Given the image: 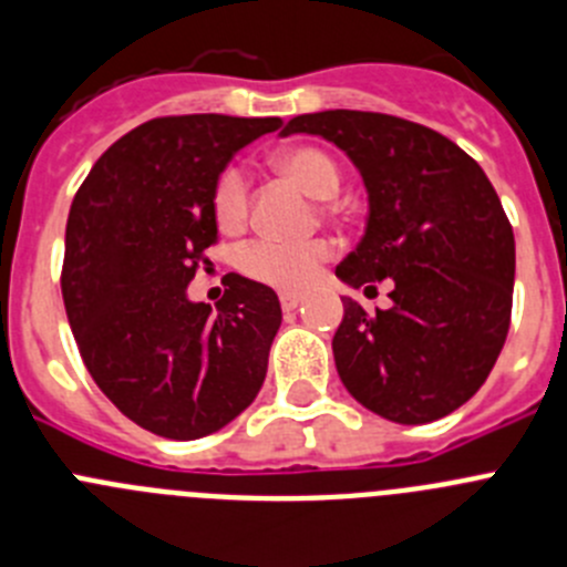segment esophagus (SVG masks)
I'll list each match as a JSON object with an SVG mask.
<instances>
[{"mask_svg": "<svg viewBox=\"0 0 567 567\" xmlns=\"http://www.w3.org/2000/svg\"><path fill=\"white\" fill-rule=\"evenodd\" d=\"M301 299H305V296L293 293V290H282V293H279V305H282V310H296L301 305Z\"/></svg>", "mask_w": 567, "mask_h": 567, "instance_id": "34e87169", "label": "esophagus"}]
</instances>
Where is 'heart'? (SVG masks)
<instances>
[{
	"label": "heart",
	"mask_w": 567,
	"mask_h": 567,
	"mask_svg": "<svg viewBox=\"0 0 567 567\" xmlns=\"http://www.w3.org/2000/svg\"><path fill=\"white\" fill-rule=\"evenodd\" d=\"M277 167L282 176L299 184L313 198H332L341 187L338 164L319 147H290L279 153ZM212 215L220 229L235 231L248 218V178L246 173L229 164L220 171L212 187ZM336 246L324 237L301 243L282 240H251L237 251V268L248 279L271 285L279 290H301L316 282L321 266L332 257Z\"/></svg>",
	"instance_id": "1"
}]
</instances>
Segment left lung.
Returning <instances> with one entry per match:
<instances>
[{"label":"left lung","mask_w":567,"mask_h":567,"mask_svg":"<svg viewBox=\"0 0 567 567\" xmlns=\"http://www.w3.org/2000/svg\"><path fill=\"white\" fill-rule=\"evenodd\" d=\"M290 134L336 142L367 184V235L338 277L367 290L391 279L389 310L343 299L341 383L383 420H442L484 385L509 332L515 235L498 193L456 142L403 116L319 111Z\"/></svg>","instance_id":"1"}]
</instances>
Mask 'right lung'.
Instances as JSON below:
<instances>
[{
    "label": "right lung",
    "instance_id": "1",
    "mask_svg": "<svg viewBox=\"0 0 567 567\" xmlns=\"http://www.w3.org/2000/svg\"><path fill=\"white\" fill-rule=\"evenodd\" d=\"M279 116H156L94 162L66 220L61 293L89 374L131 422L164 439L209 436L254 403L282 308L226 274L212 313L187 299L218 243L212 187Z\"/></svg>",
    "mask_w": 567,
    "mask_h": 567
}]
</instances>
